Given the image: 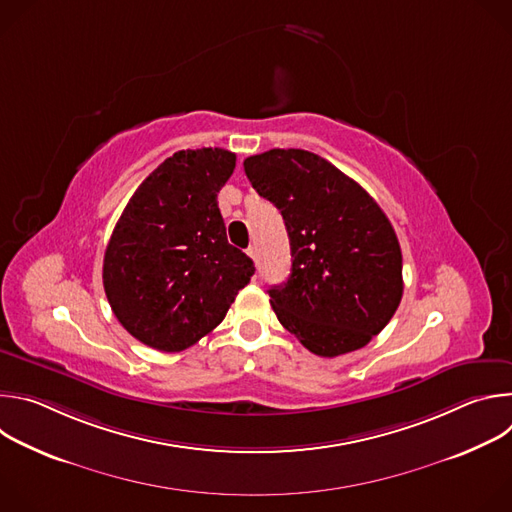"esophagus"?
<instances>
[{"mask_svg":"<svg viewBox=\"0 0 512 512\" xmlns=\"http://www.w3.org/2000/svg\"><path fill=\"white\" fill-rule=\"evenodd\" d=\"M247 255L257 263V247H255V245H251V247L247 249Z\"/></svg>","mask_w":512,"mask_h":512,"instance_id":"esophagus-1","label":"esophagus"}]
</instances>
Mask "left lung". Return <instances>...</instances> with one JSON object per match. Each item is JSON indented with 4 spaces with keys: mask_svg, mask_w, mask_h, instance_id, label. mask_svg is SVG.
<instances>
[{
    "mask_svg": "<svg viewBox=\"0 0 512 512\" xmlns=\"http://www.w3.org/2000/svg\"><path fill=\"white\" fill-rule=\"evenodd\" d=\"M243 166L289 237L291 273L269 289L281 326L318 356L367 346L403 296L401 247L381 206L306 150H269Z\"/></svg>",
    "mask_w": 512,
    "mask_h": 512,
    "instance_id": "obj_1",
    "label": "left lung"
}]
</instances>
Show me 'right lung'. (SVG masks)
<instances>
[{
	"label": "right lung",
	"mask_w": 512,
	"mask_h": 512,
	"mask_svg": "<svg viewBox=\"0 0 512 512\" xmlns=\"http://www.w3.org/2000/svg\"><path fill=\"white\" fill-rule=\"evenodd\" d=\"M237 156L182 150L129 198L103 259V285L121 326L145 346L180 352L227 316L253 261L229 245L218 192Z\"/></svg>",
	"instance_id": "obj_1"
}]
</instances>
